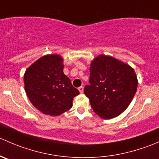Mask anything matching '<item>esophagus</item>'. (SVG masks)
Wrapping results in <instances>:
<instances>
[{"label":"esophagus","mask_w":159,"mask_h":159,"mask_svg":"<svg viewBox=\"0 0 159 159\" xmlns=\"http://www.w3.org/2000/svg\"><path fill=\"white\" fill-rule=\"evenodd\" d=\"M78 90H79L80 93H81V94H82L83 91H84V88H83V86H81V87L78 88Z\"/></svg>","instance_id":"esophagus-1"}]
</instances>
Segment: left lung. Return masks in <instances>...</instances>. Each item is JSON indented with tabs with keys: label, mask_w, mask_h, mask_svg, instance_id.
<instances>
[{
	"label": "left lung",
	"mask_w": 159,
	"mask_h": 159,
	"mask_svg": "<svg viewBox=\"0 0 159 159\" xmlns=\"http://www.w3.org/2000/svg\"><path fill=\"white\" fill-rule=\"evenodd\" d=\"M137 87L135 72L129 65L100 55L91 62L89 84L85 85L84 93L98 115L111 119L128 108Z\"/></svg>",
	"instance_id": "left-lung-1"
}]
</instances>
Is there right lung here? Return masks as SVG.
I'll return each instance as SVG.
<instances>
[{"label": "right lung", "mask_w": 159, "mask_h": 159, "mask_svg": "<svg viewBox=\"0 0 159 159\" xmlns=\"http://www.w3.org/2000/svg\"><path fill=\"white\" fill-rule=\"evenodd\" d=\"M61 56L46 55L26 70L25 89L32 105L45 115L57 116L69 110L79 91L63 72Z\"/></svg>", "instance_id": "obj_1"}]
</instances>
